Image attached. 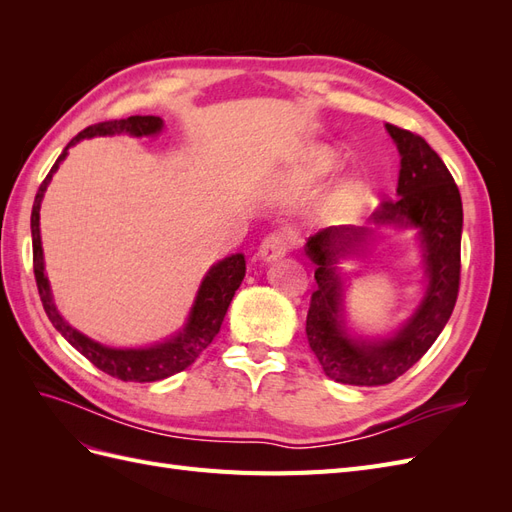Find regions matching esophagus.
<instances>
[{
    "label": "esophagus",
    "instance_id": "1",
    "mask_svg": "<svg viewBox=\"0 0 512 512\" xmlns=\"http://www.w3.org/2000/svg\"><path fill=\"white\" fill-rule=\"evenodd\" d=\"M288 252V241L282 235V232H271L269 237L262 239L258 247V258L262 262H273L277 258H282Z\"/></svg>",
    "mask_w": 512,
    "mask_h": 512
}]
</instances>
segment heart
I'll return each instance as SVG.
<instances>
[{
  "label": "heart",
  "mask_w": 512,
  "mask_h": 512,
  "mask_svg": "<svg viewBox=\"0 0 512 512\" xmlns=\"http://www.w3.org/2000/svg\"><path fill=\"white\" fill-rule=\"evenodd\" d=\"M335 166L333 153L322 149V147H312L307 149L303 156L294 162L288 170H286V183L294 190H305L312 188V185L320 183L324 177H327ZM352 196L350 188H337L329 198H327V209L329 211H339L348 205V200Z\"/></svg>",
  "instance_id": "heart-1"
}]
</instances>
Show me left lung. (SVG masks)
<instances>
[{"instance_id":"left-lung-1","label":"left lung","mask_w":512,"mask_h":512,"mask_svg":"<svg viewBox=\"0 0 512 512\" xmlns=\"http://www.w3.org/2000/svg\"><path fill=\"white\" fill-rule=\"evenodd\" d=\"M384 128L401 158L397 198L371 213L374 228L329 226L305 243L318 284L305 322L307 342L324 374L352 386H382L406 374L446 327L459 292L463 207L455 179L425 138L391 123ZM380 227L415 230L426 269L424 294L391 336H356L345 320V274L338 265L360 255Z\"/></svg>"}]
</instances>
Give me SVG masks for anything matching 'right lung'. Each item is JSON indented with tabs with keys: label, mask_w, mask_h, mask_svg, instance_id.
<instances>
[{
	"label": "right lung",
	"mask_w": 512,
	"mask_h": 512,
	"mask_svg": "<svg viewBox=\"0 0 512 512\" xmlns=\"http://www.w3.org/2000/svg\"><path fill=\"white\" fill-rule=\"evenodd\" d=\"M164 130V121L160 117H141L134 115L128 119H115V121H102L96 126L85 128L81 134H76L72 141L61 151V156L53 164L51 173L42 181L40 190L34 200L32 209V243H34V273L40 299L44 305V312L53 322V327L64 335L68 342L79 350L85 359H89L104 374L119 378L123 382H156L164 380L173 374H179L185 367H190L198 354L203 352L213 337L220 333L224 316L228 312V305L235 297L237 288L241 286L245 277V256L243 254H230L224 260H218L215 265L205 273L203 282L198 286L194 303L190 307V314L185 318L183 327L170 335L164 342L143 346V348H113L104 346L96 339L87 337L85 333L76 331L64 316L59 314L55 305L49 277L44 271V250L40 239V205L46 188L57 173L59 164L66 160L68 149L83 138L94 136H115V134H130V136H158Z\"/></svg>",
	"instance_id": "obj_1"
}]
</instances>
